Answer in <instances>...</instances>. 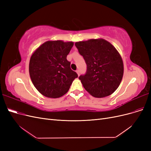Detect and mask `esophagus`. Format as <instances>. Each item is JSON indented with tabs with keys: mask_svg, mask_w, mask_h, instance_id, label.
<instances>
[{
	"mask_svg": "<svg viewBox=\"0 0 151 151\" xmlns=\"http://www.w3.org/2000/svg\"><path fill=\"white\" fill-rule=\"evenodd\" d=\"M76 72H77V75H78V76L80 75V72H79V70H76Z\"/></svg>",
	"mask_w": 151,
	"mask_h": 151,
	"instance_id": "1",
	"label": "esophagus"
}]
</instances>
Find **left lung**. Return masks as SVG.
<instances>
[{
	"label": "left lung",
	"mask_w": 151,
	"mask_h": 151,
	"mask_svg": "<svg viewBox=\"0 0 151 151\" xmlns=\"http://www.w3.org/2000/svg\"><path fill=\"white\" fill-rule=\"evenodd\" d=\"M75 45L87 65L86 74L79 77L84 89L96 98L115 92L123 75V60L116 49L104 39H91Z\"/></svg>",
	"instance_id": "obj_1"
}]
</instances>
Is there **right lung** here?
Wrapping results in <instances>:
<instances>
[{
  "label": "right lung",
  "mask_w": 151,
  "mask_h": 151,
  "mask_svg": "<svg viewBox=\"0 0 151 151\" xmlns=\"http://www.w3.org/2000/svg\"><path fill=\"white\" fill-rule=\"evenodd\" d=\"M73 45L72 42L48 41L31 55L29 65L31 79L36 89L45 96H62L78 77L67 60Z\"/></svg>",
  "instance_id": "add662e5"
}]
</instances>
